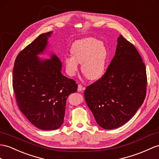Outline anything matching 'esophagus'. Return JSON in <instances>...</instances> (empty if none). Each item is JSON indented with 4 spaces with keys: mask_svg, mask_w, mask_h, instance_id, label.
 Instances as JSON below:
<instances>
[{
    "mask_svg": "<svg viewBox=\"0 0 159 159\" xmlns=\"http://www.w3.org/2000/svg\"><path fill=\"white\" fill-rule=\"evenodd\" d=\"M83 90H84V88L82 86V85L79 84L78 85V88H77V91L81 92V91H82Z\"/></svg>",
    "mask_w": 159,
    "mask_h": 159,
    "instance_id": "obj_1",
    "label": "esophagus"
}]
</instances>
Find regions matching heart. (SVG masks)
Masks as SVG:
<instances>
[{
  "label": "heart",
  "mask_w": 159,
  "mask_h": 159,
  "mask_svg": "<svg viewBox=\"0 0 159 159\" xmlns=\"http://www.w3.org/2000/svg\"><path fill=\"white\" fill-rule=\"evenodd\" d=\"M71 55L65 57V64L69 75L73 76L81 70L88 79L96 80L105 73L108 51L101 42L93 38H86L75 41L71 46Z\"/></svg>",
  "instance_id": "1"
}]
</instances>
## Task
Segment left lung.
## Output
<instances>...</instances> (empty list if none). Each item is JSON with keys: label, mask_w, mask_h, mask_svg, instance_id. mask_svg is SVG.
I'll return each mask as SVG.
<instances>
[{"label": "left lung", "mask_w": 159, "mask_h": 159, "mask_svg": "<svg viewBox=\"0 0 159 159\" xmlns=\"http://www.w3.org/2000/svg\"><path fill=\"white\" fill-rule=\"evenodd\" d=\"M146 67L135 46L122 35L115 55L101 78L87 86L84 97L98 125L113 129L124 125L144 102Z\"/></svg>", "instance_id": "8db88e82"}]
</instances>
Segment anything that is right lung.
Masks as SVG:
<instances>
[{"instance_id":"1","label":"right lung","mask_w":159,"mask_h":159,"mask_svg":"<svg viewBox=\"0 0 159 159\" xmlns=\"http://www.w3.org/2000/svg\"><path fill=\"white\" fill-rule=\"evenodd\" d=\"M50 32L40 35L18 54L13 71V88L17 106L32 124L54 130L64 121L66 100L76 92L77 84L61 73L62 63L55 55L40 60Z\"/></svg>"}]
</instances>
